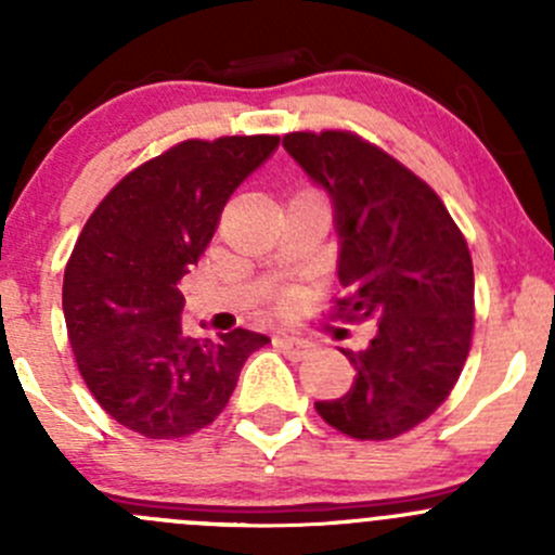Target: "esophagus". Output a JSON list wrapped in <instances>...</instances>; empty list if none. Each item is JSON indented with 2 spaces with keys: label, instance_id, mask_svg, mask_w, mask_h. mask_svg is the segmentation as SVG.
<instances>
[{
  "label": "esophagus",
  "instance_id": "esophagus-1",
  "mask_svg": "<svg viewBox=\"0 0 555 555\" xmlns=\"http://www.w3.org/2000/svg\"><path fill=\"white\" fill-rule=\"evenodd\" d=\"M273 340H276L279 349H284L289 357H295V360H300V357L311 349L309 338H300V335H293V333H279Z\"/></svg>",
  "mask_w": 555,
  "mask_h": 555
}]
</instances>
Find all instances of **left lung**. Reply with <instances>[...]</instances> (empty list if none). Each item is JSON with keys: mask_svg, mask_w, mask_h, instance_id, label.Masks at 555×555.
Instances as JSON below:
<instances>
[{"mask_svg": "<svg viewBox=\"0 0 555 555\" xmlns=\"http://www.w3.org/2000/svg\"><path fill=\"white\" fill-rule=\"evenodd\" d=\"M282 147L333 201L340 319H373L357 376L317 402L330 427L389 440L438 411L473 338L475 279L464 236L427 182L376 144L346 131L287 133Z\"/></svg>", "mask_w": 555, "mask_h": 555, "instance_id": "left-lung-1", "label": "left lung"}]
</instances>
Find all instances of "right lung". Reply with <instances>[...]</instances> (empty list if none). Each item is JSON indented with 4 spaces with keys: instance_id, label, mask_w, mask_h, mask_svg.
<instances>
[{
    "instance_id": "right-lung-1",
    "label": "right lung",
    "mask_w": 555,
    "mask_h": 555,
    "mask_svg": "<svg viewBox=\"0 0 555 555\" xmlns=\"http://www.w3.org/2000/svg\"><path fill=\"white\" fill-rule=\"evenodd\" d=\"M276 147L279 137L190 139L120 179L82 228L64 271L66 330L80 376L122 427L153 440L198 433L228 405L246 357L271 344L244 327L184 335L177 284Z\"/></svg>"
}]
</instances>
